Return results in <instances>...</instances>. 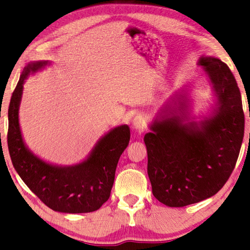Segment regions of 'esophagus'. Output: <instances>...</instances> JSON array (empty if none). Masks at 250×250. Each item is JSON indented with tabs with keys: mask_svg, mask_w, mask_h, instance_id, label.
I'll return each instance as SVG.
<instances>
[{
	"mask_svg": "<svg viewBox=\"0 0 250 250\" xmlns=\"http://www.w3.org/2000/svg\"><path fill=\"white\" fill-rule=\"evenodd\" d=\"M146 117L143 115H137L132 120V128L137 131H142L146 128Z\"/></svg>",
	"mask_w": 250,
	"mask_h": 250,
	"instance_id": "1",
	"label": "esophagus"
}]
</instances>
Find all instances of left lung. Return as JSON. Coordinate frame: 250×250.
<instances>
[{
    "label": "left lung",
    "instance_id": "1",
    "mask_svg": "<svg viewBox=\"0 0 250 250\" xmlns=\"http://www.w3.org/2000/svg\"><path fill=\"white\" fill-rule=\"evenodd\" d=\"M215 103L200 120L192 116L188 88L159 110L145 135L152 193L168 207L213 196L229 179L243 143L245 117L236 79L221 59L202 56Z\"/></svg>",
    "mask_w": 250,
    "mask_h": 250
}]
</instances>
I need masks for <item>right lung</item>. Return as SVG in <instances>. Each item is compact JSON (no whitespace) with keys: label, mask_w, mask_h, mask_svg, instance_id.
<instances>
[{"label":"right lung","mask_w":250,"mask_h":250,"mask_svg":"<svg viewBox=\"0 0 250 250\" xmlns=\"http://www.w3.org/2000/svg\"><path fill=\"white\" fill-rule=\"evenodd\" d=\"M48 64L32 62L21 75L8 107V152L21 179L49 208L69 214L90 213L108 201L118 161L129 145L130 128L122 125L110 130L83 162L74 166H56L34 154L23 140L19 110L25 80Z\"/></svg>","instance_id":"add662e5"}]
</instances>
